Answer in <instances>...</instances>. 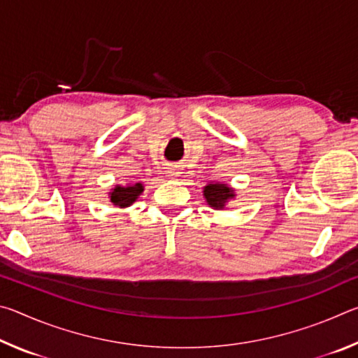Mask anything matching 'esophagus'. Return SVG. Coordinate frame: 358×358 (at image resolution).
Returning <instances> with one entry per match:
<instances>
[{
  "label": "esophagus",
  "instance_id": "esophagus-1",
  "mask_svg": "<svg viewBox=\"0 0 358 358\" xmlns=\"http://www.w3.org/2000/svg\"><path fill=\"white\" fill-rule=\"evenodd\" d=\"M167 175H169V178L175 180V178H178V177H180V172L177 171V169H169V171H167Z\"/></svg>",
  "mask_w": 358,
  "mask_h": 358
}]
</instances>
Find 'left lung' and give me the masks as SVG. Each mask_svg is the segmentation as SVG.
<instances>
[{"label":"left lung","instance_id":"obj_1","mask_svg":"<svg viewBox=\"0 0 358 358\" xmlns=\"http://www.w3.org/2000/svg\"><path fill=\"white\" fill-rule=\"evenodd\" d=\"M235 196L237 194H235L234 187L226 183H221V181H217V183H208L203 187L205 202H207L208 207L215 210L226 208L227 202L235 199Z\"/></svg>","mask_w":358,"mask_h":358}]
</instances>
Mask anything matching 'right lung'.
Here are the masks:
<instances>
[{"instance_id":"1","label":"right lung","mask_w":358,"mask_h":358,"mask_svg":"<svg viewBox=\"0 0 358 358\" xmlns=\"http://www.w3.org/2000/svg\"><path fill=\"white\" fill-rule=\"evenodd\" d=\"M143 192L142 183H132V185H115L110 192H108V199L110 202L118 208H128L134 203L138 196Z\"/></svg>"}]
</instances>
